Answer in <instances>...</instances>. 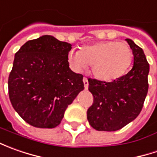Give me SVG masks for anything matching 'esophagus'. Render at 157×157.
Segmentation results:
<instances>
[{
	"mask_svg": "<svg viewBox=\"0 0 157 157\" xmlns=\"http://www.w3.org/2000/svg\"><path fill=\"white\" fill-rule=\"evenodd\" d=\"M83 82H84V86H85V88H86V89H87L88 85H89L87 78H83Z\"/></svg>",
	"mask_w": 157,
	"mask_h": 157,
	"instance_id": "obj_1",
	"label": "esophagus"
}]
</instances>
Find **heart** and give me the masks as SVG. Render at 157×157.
Wrapping results in <instances>:
<instances>
[{
    "label": "heart",
    "mask_w": 157,
    "mask_h": 157,
    "mask_svg": "<svg viewBox=\"0 0 157 157\" xmlns=\"http://www.w3.org/2000/svg\"><path fill=\"white\" fill-rule=\"evenodd\" d=\"M68 61L71 68L80 71L91 65L92 74L102 81L121 77L129 68L133 52L125 42L103 41L84 46L80 51H71Z\"/></svg>",
    "instance_id": "heart-1"
}]
</instances>
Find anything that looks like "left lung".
Here are the masks:
<instances>
[{
    "label": "left lung",
    "mask_w": 157,
    "mask_h": 157,
    "mask_svg": "<svg viewBox=\"0 0 157 157\" xmlns=\"http://www.w3.org/2000/svg\"><path fill=\"white\" fill-rule=\"evenodd\" d=\"M134 55L133 68L112 82L88 78L94 102L87 110L89 124L98 131H116L141 113L148 94L149 64L142 48L126 39Z\"/></svg>",
    "instance_id": "obj_1"
}]
</instances>
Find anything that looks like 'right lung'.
Here are the masks:
<instances>
[{
    "label": "right lung",
    "instance_id": "obj_1",
    "mask_svg": "<svg viewBox=\"0 0 157 157\" xmlns=\"http://www.w3.org/2000/svg\"><path fill=\"white\" fill-rule=\"evenodd\" d=\"M71 50V44L46 35L28 41L15 53L8 81L9 100L29 125L56 128L84 90L83 75L69 68Z\"/></svg>",
    "mask_w": 157,
    "mask_h": 157
}]
</instances>
